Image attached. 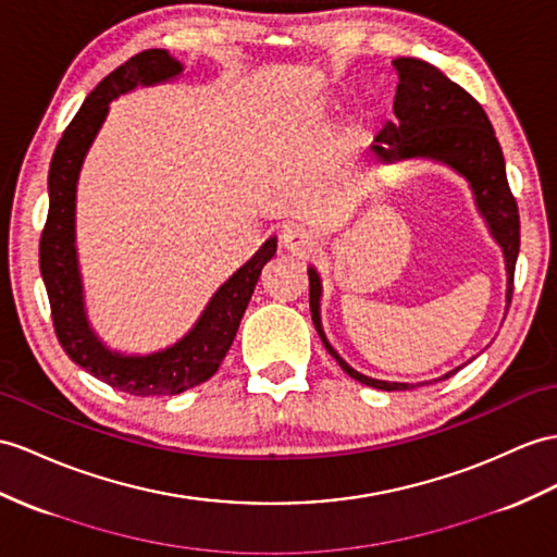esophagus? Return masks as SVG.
<instances>
[{
  "instance_id": "esophagus-1",
  "label": "esophagus",
  "mask_w": 557,
  "mask_h": 557,
  "mask_svg": "<svg viewBox=\"0 0 557 557\" xmlns=\"http://www.w3.org/2000/svg\"><path fill=\"white\" fill-rule=\"evenodd\" d=\"M281 243H283V248H286L290 255H295V257H307L311 250H314L317 238H314V234L309 232L307 226H302V224H290V226L283 228Z\"/></svg>"
}]
</instances>
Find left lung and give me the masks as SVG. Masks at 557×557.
<instances>
[{"label": "left lung", "mask_w": 557, "mask_h": 557, "mask_svg": "<svg viewBox=\"0 0 557 557\" xmlns=\"http://www.w3.org/2000/svg\"><path fill=\"white\" fill-rule=\"evenodd\" d=\"M392 65L399 75L395 120L387 122L366 153L381 162L432 158L466 176L474 194V206L490 224L494 240L504 250L508 271L506 302L510 307L515 262H518L520 252V214L506 180V160L492 122L486 117L484 108L463 87H458L442 71H437L435 65L420 59H395ZM307 274L311 321H314L321 343L329 349V355L341 363V369L369 387L387 392L413 389L409 383H387L363 375L337 355L331 343L325 341V333L321 329V278L314 267H309ZM456 371L442 375L440 381L454 375Z\"/></svg>", "instance_id": "obj_1"}]
</instances>
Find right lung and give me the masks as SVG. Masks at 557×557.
Masks as SVG:
<instances>
[{
    "mask_svg": "<svg viewBox=\"0 0 557 557\" xmlns=\"http://www.w3.org/2000/svg\"><path fill=\"white\" fill-rule=\"evenodd\" d=\"M182 71V63L165 49H146L115 67L89 91L83 108L65 127L49 168V214L39 238V271L49 295L53 331L65 355L77 366L106 385L134 397L180 395L212 377L234 343L264 264L276 255V238H269L212 295L194 329L180 343L162 351L146 357L120 355L108 349L89 329L75 250V191L79 170L108 115V103L139 85L168 83Z\"/></svg>",
    "mask_w": 557,
    "mask_h": 557,
    "instance_id": "1",
    "label": "right lung"
}]
</instances>
